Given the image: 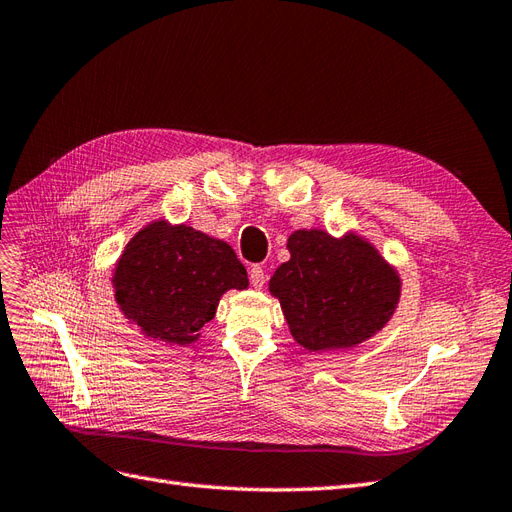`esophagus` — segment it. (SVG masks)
<instances>
[{
	"instance_id": "obj_1",
	"label": "esophagus",
	"mask_w": 512,
	"mask_h": 512,
	"mask_svg": "<svg viewBox=\"0 0 512 512\" xmlns=\"http://www.w3.org/2000/svg\"><path fill=\"white\" fill-rule=\"evenodd\" d=\"M248 279H251V285L255 289H261V287L266 285V270L261 268V266H253L251 272H248Z\"/></svg>"
}]
</instances>
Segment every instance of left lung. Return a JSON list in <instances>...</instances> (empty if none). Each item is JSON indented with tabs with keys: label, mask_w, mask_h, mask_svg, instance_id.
Segmentation results:
<instances>
[{
	"label": "left lung",
	"mask_w": 512,
	"mask_h": 512,
	"mask_svg": "<svg viewBox=\"0 0 512 512\" xmlns=\"http://www.w3.org/2000/svg\"><path fill=\"white\" fill-rule=\"evenodd\" d=\"M289 261L268 283L281 302L291 337L306 352H343L369 341L392 319L401 276L356 231L341 238L298 229L287 240Z\"/></svg>",
	"instance_id": "obj_1"
}]
</instances>
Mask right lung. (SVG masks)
I'll return each instance as SVG.
<instances>
[{"mask_svg": "<svg viewBox=\"0 0 512 512\" xmlns=\"http://www.w3.org/2000/svg\"><path fill=\"white\" fill-rule=\"evenodd\" d=\"M111 283L118 309L145 339L191 345L225 291L248 287V274L227 242L156 218L124 246Z\"/></svg>", "mask_w": 512, "mask_h": 512, "instance_id": "right-lung-1", "label": "right lung"}]
</instances>
